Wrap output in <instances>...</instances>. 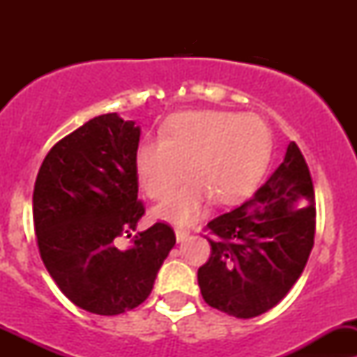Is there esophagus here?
Listing matches in <instances>:
<instances>
[{
	"mask_svg": "<svg viewBox=\"0 0 357 357\" xmlns=\"http://www.w3.org/2000/svg\"><path fill=\"white\" fill-rule=\"evenodd\" d=\"M174 231H176V240H178V242H183V240L188 238V235H190L188 229H185V228H176Z\"/></svg>",
	"mask_w": 357,
	"mask_h": 357,
	"instance_id": "obj_1",
	"label": "esophagus"
}]
</instances>
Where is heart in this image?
Listing matches in <instances>:
<instances>
[{
  "label": "heart",
  "instance_id": "1",
  "mask_svg": "<svg viewBox=\"0 0 357 357\" xmlns=\"http://www.w3.org/2000/svg\"><path fill=\"white\" fill-rule=\"evenodd\" d=\"M271 138L264 122L235 112H183L165 122L160 139H145L135 152V171L150 199H164L185 177L194 178L155 208L162 221L186 225L205 199L233 202L257 181Z\"/></svg>",
  "mask_w": 357,
  "mask_h": 357
}]
</instances>
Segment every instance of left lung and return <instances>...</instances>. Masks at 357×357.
I'll list each match as a JSON object with an SVG mask.
<instances>
[{
	"label": "left lung",
	"mask_w": 357,
	"mask_h": 357,
	"mask_svg": "<svg viewBox=\"0 0 357 357\" xmlns=\"http://www.w3.org/2000/svg\"><path fill=\"white\" fill-rule=\"evenodd\" d=\"M211 255L199 268L204 301L235 318L275 307L302 275L314 245L316 200L297 143L240 207L207 222Z\"/></svg>",
	"instance_id": "1"
}]
</instances>
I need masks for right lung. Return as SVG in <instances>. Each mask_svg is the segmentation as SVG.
<instances>
[{
    "label": "right lung",
    "instance_id": "obj_1",
    "mask_svg": "<svg viewBox=\"0 0 357 357\" xmlns=\"http://www.w3.org/2000/svg\"><path fill=\"white\" fill-rule=\"evenodd\" d=\"M139 128L117 114L91 119L53 145L32 195L38 248L59 289L77 307L115 316L138 307L176 243L155 222L122 250L117 238L145 214L135 152Z\"/></svg>",
    "mask_w": 357,
    "mask_h": 357
}]
</instances>
